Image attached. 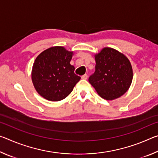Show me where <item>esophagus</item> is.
<instances>
[{
    "mask_svg": "<svg viewBox=\"0 0 158 158\" xmlns=\"http://www.w3.org/2000/svg\"><path fill=\"white\" fill-rule=\"evenodd\" d=\"M87 78H88V74H84V75L81 76V79H87Z\"/></svg>",
    "mask_w": 158,
    "mask_h": 158,
    "instance_id": "1",
    "label": "esophagus"
}]
</instances>
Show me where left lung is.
Wrapping results in <instances>:
<instances>
[{"instance_id":"8db88e82","label":"left lung","mask_w":158,"mask_h":158,"mask_svg":"<svg viewBox=\"0 0 158 158\" xmlns=\"http://www.w3.org/2000/svg\"><path fill=\"white\" fill-rule=\"evenodd\" d=\"M95 71L89 81L106 100L120 98L129 89L133 78L131 63L124 54L105 47L95 56Z\"/></svg>"}]
</instances>
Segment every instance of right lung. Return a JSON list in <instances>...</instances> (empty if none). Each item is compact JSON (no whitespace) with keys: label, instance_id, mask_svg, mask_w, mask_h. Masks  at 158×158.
<instances>
[{"label":"right lung","instance_id":"1","mask_svg":"<svg viewBox=\"0 0 158 158\" xmlns=\"http://www.w3.org/2000/svg\"><path fill=\"white\" fill-rule=\"evenodd\" d=\"M73 52L63 47H53L36 58L32 69V81L37 92L49 101H60L73 91L81 77L70 65Z\"/></svg>","mask_w":158,"mask_h":158}]
</instances>
